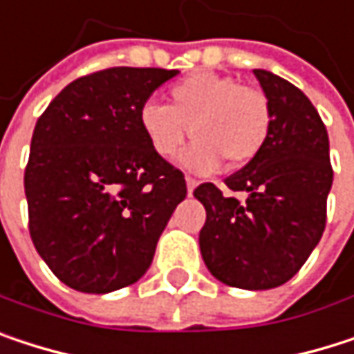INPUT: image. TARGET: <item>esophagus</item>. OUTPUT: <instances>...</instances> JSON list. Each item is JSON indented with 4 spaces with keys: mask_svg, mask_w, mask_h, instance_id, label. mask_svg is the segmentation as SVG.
<instances>
[{
    "mask_svg": "<svg viewBox=\"0 0 354 354\" xmlns=\"http://www.w3.org/2000/svg\"><path fill=\"white\" fill-rule=\"evenodd\" d=\"M185 183H187V194L192 196V194H194V189L198 187V183H200V181H198V179H194V177H185Z\"/></svg>",
    "mask_w": 354,
    "mask_h": 354,
    "instance_id": "1",
    "label": "esophagus"
}]
</instances>
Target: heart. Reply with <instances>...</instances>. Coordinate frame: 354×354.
Here are the masks:
<instances>
[{
	"mask_svg": "<svg viewBox=\"0 0 354 354\" xmlns=\"http://www.w3.org/2000/svg\"><path fill=\"white\" fill-rule=\"evenodd\" d=\"M138 125L158 158L173 160L189 136L198 138L183 154V167L210 173L223 165L252 162L270 138L272 106L258 86L231 76L196 72L167 90V104L144 102Z\"/></svg>",
	"mask_w": 354,
	"mask_h": 354,
	"instance_id": "obj_1",
	"label": "heart"
}]
</instances>
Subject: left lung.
I'll return each mask as SVG.
<instances>
[{
	"label": "left lung",
	"mask_w": 354,
	"mask_h": 354,
	"mask_svg": "<svg viewBox=\"0 0 354 354\" xmlns=\"http://www.w3.org/2000/svg\"><path fill=\"white\" fill-rule=\"evenodd\" d=\"M272 106L264 150L225 179L245 202L202 183L194 196L206 208L200 231L204 264L229 286L266 290L290 280L326 229L334 171L326 125L311 100L288 80L254 70Z\"/></svg>",
	"instance_id": "1"
}]
</instances>
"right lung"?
<instances>
[{
  "label": "right lung",
  "mask_w": 354,
  "mask_h": 354,
  "mask_svg": "<svg viewBox=\"0 0 354 354\" xmlns=\"http://www.w3.org/2000/svg\"><path fill=\"white\" fill-rule=\"evenodd\" d=\"M177 76L109 68L68 84L39 117L24 169L30 239L70 288L102 295L138 282L187 196L185 177L148 146L138 111Z\"/></svg>",
  "instance_id": "right-lung-1"
}]
</instances>
